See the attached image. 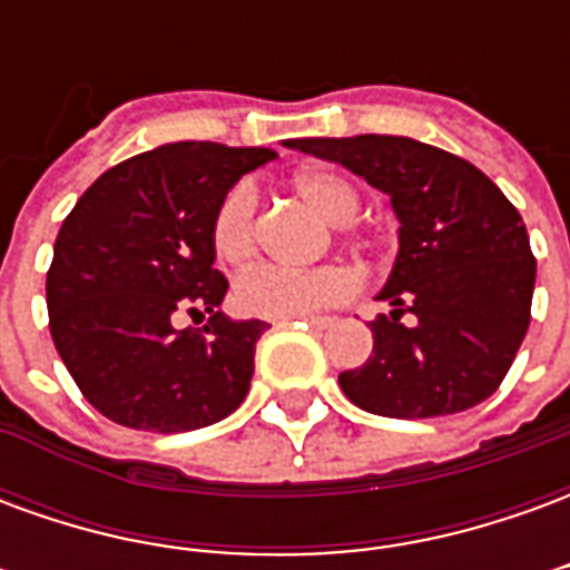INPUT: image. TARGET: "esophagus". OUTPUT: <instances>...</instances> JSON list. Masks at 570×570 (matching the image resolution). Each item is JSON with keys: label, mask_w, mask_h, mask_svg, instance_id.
<instances>
[{"label": "esophagus", "mask_w": 570, "mask_h": 570, "mask_svg": "<svg viewBox=\"0 0 570 570\" xmlns=\"http://www.w3.org/2000/svg\"><path fill=\"white\" fill-rule=\"evenodd\" d=\"M305 323H308V326H314V330H326V326L333 323V317H305Z\"/></svg>", "instance_id": "34e87169"}]
</instances>
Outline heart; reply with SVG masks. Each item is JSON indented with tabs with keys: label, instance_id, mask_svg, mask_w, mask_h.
Wrapping results in <instances>:
<instances>
[{
	"label": "heart",
	"instance_id": "1",
	"mask_svg": "<svg viewBox=\"0 0 570 570\" xmlns=\"http://www.w3.org/2000/svg\"><path fill=\"white\" fill-rule=\"evenodd\" d=\"M296 188L298 195L314 204L333 225H347L357 219L360 191L345 176L330 174V170H305L296 179ZM256 207H259V191L244 179L225 191V198L213 213V253L228 268H240L256 256V247H259ZM354 289H357V277L338 265H321V268L256 265L247 274H240L235 302L249 317L293 321V317H308L321 308H330L351 296Z\"/></svg>",
	"mask_w": 570,
	"mask_h": 570
}]
</instances>
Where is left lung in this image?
Returning a JSON list of instances; mask_svg holds the SVG:
<instances>
[{"label": "left lung", "mask_w": 570, "mask_h": 570, "mask_svg": "<svg viewBox=\"0 0 570 570\" xmlns=\"http://www.w3.org/2000/svg\"><path fill=\"white\" fill-rule=\"evenodd\" d=\"M286 146L363 176L400 219V253L379 293L394 311L372 321V357L338 375L347 400L384 419H436L489 400L525 338L534 293L525 223L507 195L464 158L409 137Z\"/></svg>", "instance_id": "1"}]
</instances>
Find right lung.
Returning a JSON list of instances; mask_svg holds the SVG:
<instances>
[{
    "instance_id": "add662e5",
    "label": "right lung",
    "mask_w": 570,
    "mask_h": 570,
    "mask_svg": "<svg viewBox=\"0 0 570 570\" xmlns=\"http://www.w3.org/2000/svg\"><path fill=\"white\" fill-rule=\"evenodd\" d=\"M272 149L167 142L109 167L69 213L48 268V326L85 400L121 428L183 433L232 415L265 321H228L210 223ZM186 313L204 327L176 331Z\"/></svg>"
}]
</instances>
